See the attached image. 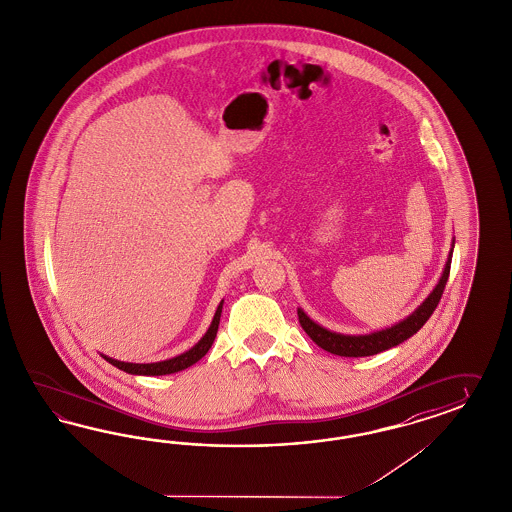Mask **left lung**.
Wrapping results in <instances>:
<instances>
[{
    "instance_id": "8db88e82",
    "label": "left lung",
    "mask_w": 512,
    "mask_h": 512,
    "mask_svg": "<svg viewBox=\"0 0 512 512\" xmlns=\"http://www.w3.org/2000/svg\"><path fill=\"white\" fill-rule=\"evenodd\" d=\"M452 249H454V240L450 246L449 259H447L443 274L437 281L434 291L428 295V298H424V302L417 310L409 313L396 325L388 326L383 330H375L370 334H340V332H332L325 326L311 321L308 313L302 308H298V321L311 340L315 341L321 349H325L332 355H338V357H372V355L387 351L390 347H396L402 341L409 340L413 334H417L424 323L432 317V313L437 308L441 295L445 291L447 279H449Z\"/></svg>"
}]
</instances>
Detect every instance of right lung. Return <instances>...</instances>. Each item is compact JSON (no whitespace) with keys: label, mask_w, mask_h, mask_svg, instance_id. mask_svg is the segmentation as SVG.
I'll return each instance as SVG.
<instances>
[{"label":"right lung","mask_w":512,"mask_h":512,"mask_svg":"<svg viewBox=\"0 0 512 512\" xmlns=\"http://www.w3.org/2000/svg\"><path fill=\"white\" fill-rule=\"evenodd\" d=\"M221 310H223V300L219 302L217 306L216 315L212 319V323L208 326L206 334L202 336L201 340L197 341L189 351L178 355V357L167 358V360H161V362H150V364H133V362H122V360H116V358L107 357V355H101L105 358L109 364L116 366L118 370H122L125 373H131V375H169V373L182 372L189 366H193L195 362H199L212 347V343L216 340L217 326H219V317H221Z\"/></svg>","instance_id":"add662e5"}]
</instances>
